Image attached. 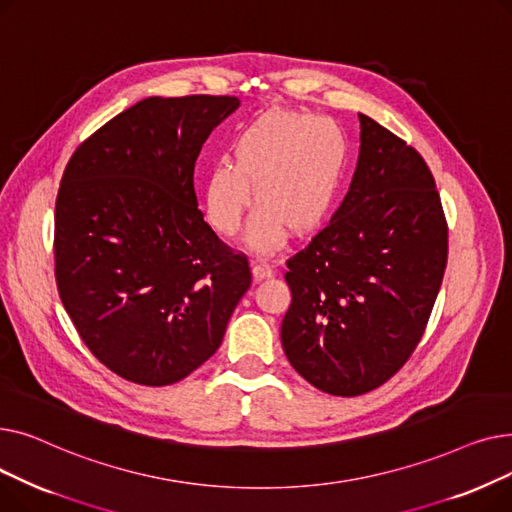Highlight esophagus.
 <instances>
[{"mask_svg": "<svg viewBox=\"0 0 512 512\" xmlns=\"http://www.w3.org/2000/svg\"><path fill=\"white\" fill-rule=\"evenodd\" d=\"M274 276V270L267 263H263V261H255L253 263V280L255 282H261V280H265V278H272Z\"/></svg>", "mask_w": 512, "mask_h": 512, "instance_id": "obj_1", "label": "esophagus"}]
</instances>
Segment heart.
<instances>
[{"mask_svg":"<svg viewBox=\"0 0 512 512\" xmlns=\"http://www.w3.org/2000/svg\"><path fill=\"white\" fill-rule=\"evenodd\" d=\"M342 130L313 114L263 112L232 145V164L215 161L205 180V218L232 238L255 197L247 245L274 253L288 234L321 228L340 195L346 170ZM254 195H250V191Z\"/></svg>","mask_w":512,"mask_h":512,"instance_id":"obj_1","label":"heart"}]
</instances>
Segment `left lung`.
<instances>
[{"instance_id":"1","label":"left lung","mask_w":512,"mask_h":512,"mask_svg":"<svg viewBox=\"0 0 512 512\" xmlns=\"http://www.w3.org/2000/svg\"><path fill=\"white\" fill-rule=\"evenodd\" d=\"M359 159L330 224L288 259L290 365L317 390L359 396L407 363L436 303L448 228L432 172L359 114Z\"/></svg>"}]
</instances>
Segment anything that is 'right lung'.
<instances>
[{
    "label": "right lung",
    "instance_id": "1",
    "mask_svg": "<svg viewBox=\"0 0 512 512\" xmlns=\"http://www.w3.org/2000/svg\"><path fill=\"white\" fill-rule=\"evenodd\" d=\"M236 97H147L70 157L56 201V280L89 351L170 386L218 351L249 261L203 220L195 161Z\"/></svg>",
    "mask_w": 512,
    "mask_h": 512
}]
</instances>
